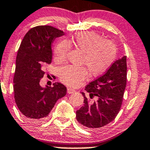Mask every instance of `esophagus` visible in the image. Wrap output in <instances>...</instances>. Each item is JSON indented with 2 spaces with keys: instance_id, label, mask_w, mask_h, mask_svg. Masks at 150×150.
Returning <instances> with one entry per match:
<instances>
[{
  "instance_id": "1",
  "label": "esophagus",
  "mask_w": 150,
  "mask_h": 150,
  "mask_svg": "<svg viewBox=\"0 0 150 150\" xmlns=\"http://www.w3.org/2000/svg\"><path fill=\"white\" fill-rule=\"evenodd\" d=\"M67 93H68V94H72V93H75V90H73V89H71V88H67Z\"/></svg>"
}]
</instances>
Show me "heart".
Returning a JSON list of instances; mask_svg holds the SVG:
<instances>
[{"instance_id": "1", "label": "heart", "mask_w": 150, "mask_h": 150, "mask_svg": "<svg viewBox=\"0 0 150 150\" xmlns=\"http://www.w3.org/2000/svg\"><path fill=\"white\" fill-rule=\"evenodd\" d=\"M70 47L83 53V64L88 67L92 76H100L106 72L114 63L117 57L116 45L105 40L95 32L78 33L70 39L60 40L54 48L55 60L63 61ZM88 71L83 67L66 65L59 70V78L63 83L75 86L88 77Z\"/></svg>"}]
</instances>
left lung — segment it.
<instances>
[{
    "instance_id": "1",
    "label": "left lung",
    "mask_w": 150,
    "mask_h": 150,
    "mask_svg": "<svg viewBox=\"0 0 150 150\" xmlns=\"http://www.w3.org/2000/svg\"><path fill=\"white\" fill-rule=\"evenodd\" d=\"M127 84V58L116 60L103 75L90 82L85 90L92 102L84 97V105L76 111V119L89 129H97L113 121L120 110Z\"/></svg>"
}]
</instances>
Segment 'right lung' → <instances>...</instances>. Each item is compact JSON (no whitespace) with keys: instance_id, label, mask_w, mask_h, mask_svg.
I'll return each instance as SVG.
<instances>
[{"instance_id":"right-lung-1","label":"right lung","mask_w":150,"mask_h":150,"mask_svg":"<svg viewBox=\"0 0 150 150\" xmlns=\"http://www.w3.org/2000/svg\"><path fill=\"white\" fill-rule=\"evenodd\" d=\"M63 35V31L50 25H38L29 30L21 42L16 57L14 98L28 120H45L57 100L66 95L67 88L61 83L45 88L40 85L44 69L52 60L51 44Z\"/></svg>"}]
</instances>
